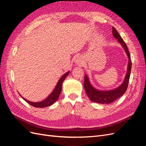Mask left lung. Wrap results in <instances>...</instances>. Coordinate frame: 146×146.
<instances>
[{"label": "left lung", "instance_id": "obj_1", "mask_svg": "<svg viewBox=\"0 0 146 146\" xmlns=\"http://www.w3.org/2000/svg\"><path fill=\"white\" fill-rule=\"evenodd\" d=\"M113 36L117 39V41L122 46L125 51L127 53V55L129 58V64H128V69L125 80L122 83V85L115 90L111 91H99L96 90L95 88L92 86L89 82V79L86 76H85V80H84V87L86 91V93L90 99L96 103L99 104H110L116 100L118 98L123 95L127 90L128 85H129L130 72L131 69V61L130 54L127 45L125 42L123 41V39L121 37L116 31V29L113 27Z\"/></svg>", "mask_w": 146, "mask_h": 146}]
</instances>
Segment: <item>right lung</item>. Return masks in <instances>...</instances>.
I'll return each mask as SVG.
<instances>
[{
  "label": "right lung",
  "mask_w": 146,
  "mask_h": 146,
  "mask_svg": "<svg viewBox=\"0 0 146 146\" xmlns=\"http://www.w3.org/2000/svg\"><path fill=\"white\" fill-rule=\"evenodd\" d=\"M69 71L65 73L63 76L60 78L58 82L56 84V86H55L54 90L53 91L52 93L48 96L45 100H44L41 102H30L27 99H24H24V100L27 102L28 104H29L30 105L33 106L34 107L44 108V107H48V106H50L53 104H54L55 102L58 100L60 94V92L61 91V89H62L63 82L64 80L66 77L69 75Z\"/></svg>",
  "instance_id": "1"
}]
</instances>
